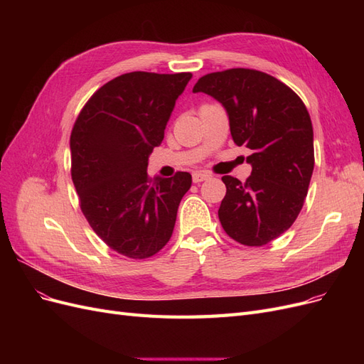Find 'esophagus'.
<instances>
[{"label":"esophagus","mask_w":364,"mask_h":364,"mask_svg":"<svg viewBox=\"0 0 364 364\" xmlns=\"http://www.w3.org/2000/svg\"><path fill=\"white\" fill-rule=\"evenodd\" d=\"M208 178H209V174H206V173H202V171L193 173V182H194V183H200V182L206 181Z\"/></svg>","instance_id":"obj_1"}]
</instances>
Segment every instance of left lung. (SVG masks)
Instances as JSON below:
<instances>
[{
    "mask_svg": "<svg viewBox=\"0 0 364 364\" xmlns=\"http://www.w3.org/2000/svg\"><path fill=\"white\" fill-rule=\"evenodd\" d=\"M193 92L222 103L237 146L252 150L245 183L223 176L218 209L225 232L245 246H264L299 215L314 168L313 126L301 97L273 75L230 68L200 77Z\"/></svg>",
    "mask_w": 364,
    "mask_h": 364,
    "instance_id": "1",
    "label": "left lung"
}]
</instances>
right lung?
Segmentation results:
<instances>
[{"label":"right lung","instance_id":"add662e5","mask_svg":"<svg viewBox=\"0 0 364 364\" xmlns=\"http://www.w3.org/2000/svg\"><path fill=\"white\" fill-rule=\"evenodd\" d=\"M191 73L134 71L92 94L71 130V178L87 223L112 250L146 259L168 243L191 174L151 179L147 161Z\"/></svg>","mask_w":364,"mask_h":364}]
</instances>
